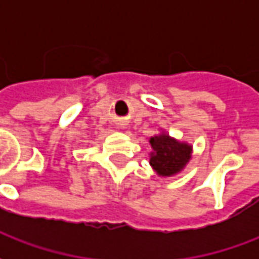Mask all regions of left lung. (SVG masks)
<instances>
[{"label":"left lung","instance_id":"left-lung-1","mask_svg":"<svg viewBox=\"0 0 259 259\" xmlns=\"http://www.w3.org/2000/svg\"><path fill=\"white\" fill-rule=\"evenodd\" d=\"M151 151L148 154L150 165L159 178H172L179 175L190 162L193 146L169 136L165 130L150 137Z\"/></svg>","mask_w":259,"mask_h":259}]
</instances>
